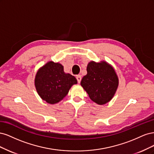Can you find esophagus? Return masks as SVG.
I'll list each match as a JSON object with an SVG mask.
<instances>
[{
    "mask_svg": "<svg viewBox=\"0 0 154 154\" xmlns=\"http://www.w3.org/2000/svg\"><path fill=\"white\" fill-rule=\"evenodd\" d=\"M76 79H77L78 83H80L81 80H82V76L81 75H77L76 76Z\"/></svg>",
    "mask_w": 154,
    "mask_h": 154,
    "instance_id": "esophagus-1",
    "label": "esophagus"
}]
</instances>
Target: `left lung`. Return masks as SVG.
Listing matches in <instances>:
<instances>
[{
	"instance_id": "8db88e82",
	"label": "left lung",
	"mask_w": 154,
	"mask_h": 154,
	"mask_svg": "<svg viewBox=\"0 0 154 154\" xmlns=\"http://www.w3.org/2000/svg\"><path fill=\"white\" fill-rule=\"evenodd\" d=\"M80 84L92 101L98 105L109 102L118 89L119 78L114 68L105 61H91Z\"/></svg>"
}]
</instances>
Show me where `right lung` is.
I'll list each match as a JSON object with an SVG mask.
<instances>
[{
	"label": "right lung",
	"instance_id": "obj_1",
	"mask_svg": "<svg viewBox=\"0 0 154 154\" xmlns=\"http://www.w3.org/2000/svg\"><path fill=\"white\" fill-rule=\"evenodd\" d=\"M77 83L75 77L64 72L61 63L53 61L41 67L35 78L37 93L43 100L52 105L62 101L71 87Z\"/></svg>",
	"mask_w": 154,
	"mask_h": 154
}]
</instances>
